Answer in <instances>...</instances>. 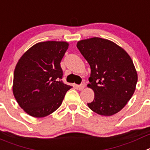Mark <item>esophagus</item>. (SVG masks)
<instances>
[{
  "label": "esophagus",
  "mask_w": 150,
  "mask_h": 150,
  "mask_svg": "<svg viewBox=\"0 0 150 150\" xmlns=\"http://www.w3.org/2000/svg\"><path fill=\"white\" fill-rule=\"evenodd\" d=\"M85 87H86V86H85L84 84H81V85H78V86H76V88H77L79 91L83 90V89L85 88Z\"/></svg>",
  "instance_id": "1"
}]
</instances>
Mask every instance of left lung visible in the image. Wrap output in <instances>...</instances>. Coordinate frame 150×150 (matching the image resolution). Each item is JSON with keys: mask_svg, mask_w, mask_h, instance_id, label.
Returning <instances> with one entry per match:
<instances>
[{"mask_svg": "<svg viewBox=\"0 0 150 150\" xmlns=\"http://www.w3.org/2000/svg\"><path fill=\"white\" fill-rule=\"evenodd\" d=\"M76 47L91 68L88 87L94 99L88 106L103 116L119 112L136 88L138 74L127 52L112 41L94 37L80 40Z\"/></svg>", "mask_w": 150, "mask_h": 150, "instance_id": "8db88e82", "label": "left lung"}]
</instances>
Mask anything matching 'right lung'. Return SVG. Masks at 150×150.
Here are the masks:
<instances>
[{
	"label": "right lung",
	"mask_w": 150,
	"mask_h": 150,
	"mask_svg": "<svg viewBox=\"0 0 150 150\" xmlns=\"http://www.w3.org/2000/svg\"><path fill=\"white\" fill-rule=\"evenodd\" d=\"M69 44L67 42H38L19 59L13 76L12 92L26 113L34 117H46L61 105L71 86L60 79V62Z\"/></svg>",
	"instance_id": "1"
}]
</instances>
